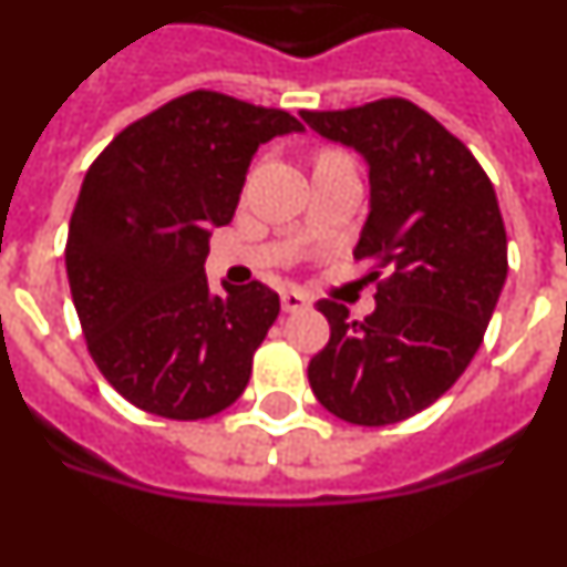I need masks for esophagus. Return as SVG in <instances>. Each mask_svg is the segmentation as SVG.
Instances as JSON below:
<instances>
[{
    "instance_id": "34e87169",
    "label": "esophagus",
    "mask_w": 567,
    "mask_h": 567,
    "mask_svg": "<svg viewBox=\"0 0 567 567\" xmlns=\"http://www.w3.org/2000/svg\"><path fill=\"white\" fill-rule=\"evenodd\" d=\"M280 307L284 312H300V309H309V298L298 289H287V292H280Z\"/></svg>"
}]
</instances>
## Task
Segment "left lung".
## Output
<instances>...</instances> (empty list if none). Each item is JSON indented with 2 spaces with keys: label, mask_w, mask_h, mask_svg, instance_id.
I'll list each match as a JSON object with an SVG mask.
<instances>
[{
  "label": "left lung",
  "mask_w": 567,
  "mask_h": 567,
  "mask_svg": "<svg viewBox=\"0 0 567 567\" xmlns=\"http://www.w3.org/2000/svg\"><path fill=\"white\" fill-rule=\"evenodd\" d=\"M300 118L363 155L369 215L354 258L374 260L380 280L363 320L318 300L332 334L309 360V385L346 423H400L443 398L483 343L508 275L497 193L471 150L405 99Z\"/></svg>",
  "instance_id": "left-lung-1"
}]
</instances>
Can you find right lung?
Listing matches in <instances>:
<instances>
[{
    "instance_id": "1",
    "label": "right lung",
    "mask_w": 567,
    "mask_h": 567,
    "mask_svg": "<svg viewBox=\"0 0 567 567\" xmlns=\"http://www.w3.org/2000/svg\"><path fill=\"white\" fill-rule=\"evenodd\" d=\"M295 115L193 90L133 122L87 169L64 260L99 372L150 414L204 420L244 394L280 312L260 280L213 292V227H227L260 144Z\"/></svg>"
}]
</instances>
